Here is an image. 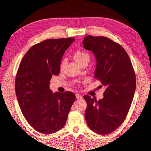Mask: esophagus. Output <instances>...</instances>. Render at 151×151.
Wrapping results in <instances>:
<instances>
[{
	"label": "esophagus",
	"mask_w": 151,
	"mask_h": 151,
	"mask_svg": "<svg viewBox=\"0 0 151 151\" xmlns=\"http://www.w3.org/2000/svg\"><path fill=\"white\" fill-rule=\"evenodd\" d=\"M76 97L77 98V99H82L83 97L81 96V95L80 94H76Z\"/></svg>",
	"instance_id": "obj_1"
}]
</instances>
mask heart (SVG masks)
I'll use <instances>...</instances> for the list:
<instances>
[{
  "instance_id": "obj_1",
  "label": "heart",
  "mask_w": 151,
  "mask_h": 151,
  "mask_svg": "<svg viewBox=\"0 0 151 151\" xmlns=\"http://www.w3.org/2000/svg\"><path fill=\"white\" fill-rule=\"evenodd\" d=\"M73 58L78 64H83L84 62L89 61L90 56L87 52L81 51V50H76L73 54ZM64 64H65V60H63L60 64V67L63 68Z\"/></svg>"
}]
</instances>
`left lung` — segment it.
I'll return each instance as SVG.
<instances>
[{
  "label": "left lung",
  "instance_id": "1",
  "mask_svg": "<svg viewBox=\"0 0 151 151\" xmlns=\"http://www.w3.org/2000/svg\"><path fill=\"white\" fill-rule=\"evenodd\" d=\"M83 44L95 55V77L106 87L101 99L83 97L87 104L86 122L92 131L108 134L119 128L127 116L135 93V73L125 50L113 40L87 35Z\"/></svg>",
  "mask_w": 151,
  "mask_h": 151
}]
</instances>
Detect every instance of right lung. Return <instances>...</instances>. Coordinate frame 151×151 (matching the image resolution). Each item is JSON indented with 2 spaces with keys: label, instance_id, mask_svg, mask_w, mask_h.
I'll list each match as a JSON object with an SVG mask.
<instances>
[{
  "label": "right lung",
  "instance_id": "add662e5",
  "mask_svg": "<svg viewBox=\"0 0 151 151\" xmlns=\"http://www.w3.org/2000/svg\"><path fill=\"white\" fill-rule=\"evenodd\" d=\"M73 37L44 40L31 47L19 66L15 92L24 117L40 132L52 134L63 128L76 97L73 93H53L52 75H58L65 50Z\"/></svg>",
  "mask_w": 151,
  "mask_h": 151
}]
</instances>
